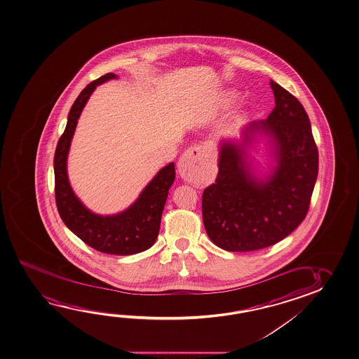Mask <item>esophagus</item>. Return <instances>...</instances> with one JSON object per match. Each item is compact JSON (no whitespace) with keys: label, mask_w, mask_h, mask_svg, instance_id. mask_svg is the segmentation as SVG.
<instances>
[{"label":"esophagus","mask_w":359,"mask_h":359,"mask_svg":"<svg viewBox=\"0 0 359 359\" xmlns=\"http://www.w3.org/2000/svg\"><path fill=\"white\" fill-rule=\"evenodd\" d=\"M208 149L206 146H196L189 148L182 159L179 161L177 168L182 175H189L190 172H198L203 169V165L208 161Z\"/></svg>","instance_id":"34e87169"}]
</instances>
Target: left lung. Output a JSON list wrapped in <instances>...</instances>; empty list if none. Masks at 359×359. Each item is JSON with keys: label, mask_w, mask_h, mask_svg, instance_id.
I'll return each instance as SVG.
<instances>
[{"label": "left lung", "mask_w": 359, "mask_h": 359, "mask_svg": "<svg viewBox=\"0 0 359 359\" xmlns=\"http://www.w3.org/2000/svg\"><path fill=\"white\" fill-rule=\"evenodd\" d=\"M276 107L268 118L245 127V140L263 130L276 140V170L266 182L250 172L245 149L224 142L219 174L203 193L208 236L229 252L262 250L280 242L302 224L318 172V151L300 101L271 81Z\"/></svg>", "instance_id": "left-lung-1"}]
</instances>
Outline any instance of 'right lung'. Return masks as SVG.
Here are the masks:
<instances>
[{"label": "right lung", "instance_id": "obj_1", "mask_svg": "<svg viewBox=\"0 0 359 359\" xmlns=\"http://www.w3.org/2000/svg\"><path fill=\"white\" fill-rule=\"evenodd\" d=\"M114 78H117L114 74L109 73L88 83L72 106L68 123L54 154V190L62 222L79 238L102 253L130 255L151 248L156 242L168 191L175 180L174 163L156 174L130 208L114 216H100L88 211L73 193L67 174L69 148L83 106L97 85Z\"/></svg>", "mask_w": 359, "mask_h": 359}]
</instances>
